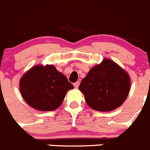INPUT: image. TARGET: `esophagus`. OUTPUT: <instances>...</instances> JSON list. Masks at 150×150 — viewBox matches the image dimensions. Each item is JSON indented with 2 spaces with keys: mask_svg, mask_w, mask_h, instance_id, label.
<instances>
[{
  "mask_svg": "<svg viewBox=\"0 0 150 150\" xmlns=\"http://www.w3.org/2000/svg\"><path fill=\"white\" fill-rule=\"evenodd\" d=\"M74 87H75V88H77L78 87H79V82H76V83H74Z\"/></svg>",
  "mask_w": 150,
  "mask_h": 150,
  "instance_id": "1",
  "label": "esophagus"
}]
</instances>
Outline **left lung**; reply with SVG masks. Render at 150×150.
Here are the masks:
<instances>
[{
    "label": "left lung",
    "instance_id": "obj_1",
    "mask_svg": "<svg viewBox=\"0 0 150 150\" xmlns=\"http://www.w3.org/2000/svg\"><path fill=\"white\" fill-rule=\"evenodd\" d=\"M130 86L129 75L114 62L105 59L90 70L79 89L91 109L106 112L123 104Z\"/></svg>",
    "mask_w": 150,
    "mask_h": 150
}]
</instances>
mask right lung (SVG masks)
Masks as SVG:
<instances>
[{"mask_svg":"<svg viewBox=\"0 0 150 150\" xmlns=\"http://www.w3.org/2000/svg\"><path fill=\"white\" fill-rule=\"evenodd\" d=\"M19 88L29 106L40 111L56 110L74 86L52 64L36 65L21 78Z\"/></svg>","mask_w":150,"mask_h":150,"instance_id":"1","label":"right lung"}]
</instances>
